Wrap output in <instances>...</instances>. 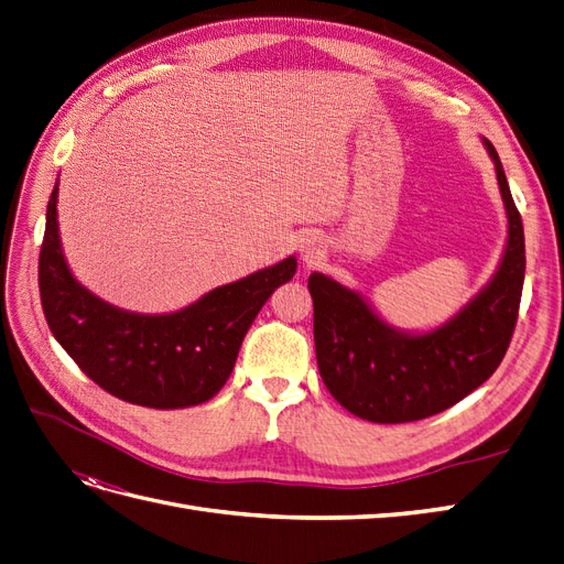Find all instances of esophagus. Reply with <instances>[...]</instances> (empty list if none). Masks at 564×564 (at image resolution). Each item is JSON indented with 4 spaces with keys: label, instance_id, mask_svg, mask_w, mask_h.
Listing matches in <instances>:
<instances>
[{
    "label": "esophagus",
    "instance_id": "esophagus-1",
    "mask_svg": "<svg viewBox=\"0 0 564 564\" xmlns=\"http://www.w3.org/2000/svg\"><path fill=\"white\" fill-rule=\"evenodd\" d=\"M301 253H303V259H305V263H315V261H319V247L315 245V242H305L303 247H301Z\"/></svg>",
    "mask_w": 564,
    "mask_h": 564
}]
</instances>
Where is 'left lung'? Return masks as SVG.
<instances>
[{"mask_svg": "<svg viewBox=\"0 0 564 564\" xmlns=\"http://www.w3.org/2000/svg\"><path fill=\"white\" fill-rule=\"evenodd\" d=\"M508 214V245L494 280L464 311L431 334H402L350 289L313 272L319 377L350 414L373 423H406L445 412L480 388L513 338L522 282L524 230L501 160L489 141Z\"/></svg>", "mask_w": 564, "mask_h": 564, "instance_id": "1", "label": "left lung"}]
</instances>
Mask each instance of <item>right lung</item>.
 I'll return each mask as SVG.
<instances>
[{
	"label": "right lung",
	"mask_w": 564,
	"mask_h": 564,
	"mask_svg": "<svg viewBox=\"0 0 564 564\" xmlns=\"http://www.w3.org/2000/svg\"><path fill=\"white\" fill-rule=\"evenodd\" d=\"M58 183L48 197L40 249V296L51 334L110 395L152 409H183L224 388L242 338L270 294L294 278L296 259L214 289L172 315L119 311L84 289L58 237Z\"/></svg>",
	"instance_id": "add662e5"
}]
</instances>
